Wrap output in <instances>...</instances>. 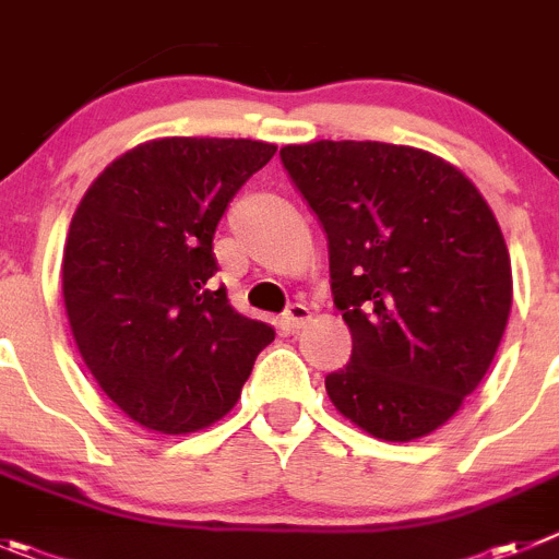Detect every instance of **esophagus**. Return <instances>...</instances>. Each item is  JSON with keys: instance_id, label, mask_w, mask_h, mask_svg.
Listing matches in <instances>:
<instances>
[{"instance_id": "obj_1", "label": "esophagus", "mask_w": 559, "mask_h": 559, "mask_svg": "<svg viewBox=\"0 0 559 559\" xmlns=\"http://www.w3.org/2000/svg\"><path fill=\"white\" fill-rule=\"evenodd\" d=\"M309 317H311L309 306H306V304H292L289 309L284 311V325H286V329L295 331V329H300V325H304L306 320H309Z\"/></svg>"}]
</instances>
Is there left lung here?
Returning a JSON list of instances; mask_svg holds the SVG:
<instances>
[{
  "label": "left lung",
  "instance_id": "obj_1",
  "mask_svg": "<svg viewBox=\"0 0 559 559\" xmlns=\"http://www.w3.org/2000/svg\"><path fill=\"white\" fill-rule=\"evenodd\" d=\"M329 236L350 361L325 376L340 415L409 442L456 415L485 379L512 306L507 242L454 164L384 142L281 147Z\"/></svg>",
  "mask_w": 559,
  "mask_h": 559
}]
</instances>
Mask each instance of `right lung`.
<instances>
[{
  "instance_id": "add662e5",
  "label": "right lung",
  "mask_w": 559,
  "mask_h": 559,
  "mask_svg": "<svg viewBox=\"0 0 559 559\" xmlns=\"http://www.w3.org/2000/svg\"><path fill=\"white\" fill-rule=\"evenodd\" d=\"M273 155L253 139H153L110 160L74 211L69 325L105 395L144 429L189 435L228 415L275 340L211 284L217 223Z\"/></svg>"
}]
</instances>
